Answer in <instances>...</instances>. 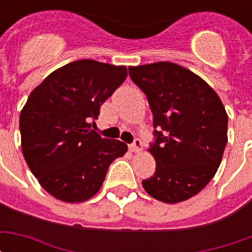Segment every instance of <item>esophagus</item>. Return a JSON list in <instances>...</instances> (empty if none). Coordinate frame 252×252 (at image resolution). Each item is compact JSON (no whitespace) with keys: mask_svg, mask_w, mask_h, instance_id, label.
<instances>
[{"mask_svg":"<svg viewBox=\"0 0 252 252\" xmlns=\"http://www.w3.org/2000/svg\"><path fill=\"white\" fill-rule=\"evenodd\" d=\"M129 150H131L132 153H139V151H142V140L136 137V139L133 140V143L129 146Z\"/></svg>","mask_w":252,"mask_h":252,"instance_id":"34e87169","label":"esophagus"}]
</instances>
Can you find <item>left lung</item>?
I'll list each match as a JSON object with an SVG mask.
<instances>
[{
    "instance_id": "8db88e82",
    "label": "left lung",
    "mask_w": 252,
    "mask_h": 252,
    "mask_svg": "<svg viewBox=\"0 0 252 252\" xmlns=\"http://www.w3.org/2000/svg\"><path fill=\"white\" fill-rule=\"evenodd\" d=\"M128 70L147 97L155 128L150 153L157 169L143 188L169 204L189 200L209 184L221 163L228 126L221 99L202 78L175 63Z\"/></svg>"
}]
</instances>
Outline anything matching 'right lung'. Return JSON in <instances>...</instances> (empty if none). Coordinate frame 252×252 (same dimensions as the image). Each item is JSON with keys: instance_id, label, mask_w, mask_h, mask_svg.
I'll use <instances>...</instances> for the list:
<instances>
[{"instance_id": "add662e5", "label": "right lung", "mask_w": 252, "mask_h": 252, "mask_svg": "<svg viewBox=\"0 0 252 252\" xmlns=\"http://www.w3.org/2000/svg\"><path fill=\"white\" fill-rule=\"evenodd\" d=\"M126 78V66L82 59L51 72L30 94L20 115L21 148L32 174L58 200L93 197L110 163L126 153V143L92 129Z\"/></svg>"}]
</instances>
